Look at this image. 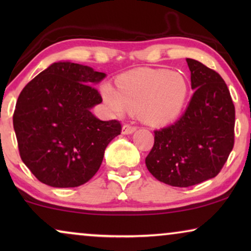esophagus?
I'll list each match as a JSON object with an SVG mask.
<instances>
[{
	"mask_svg": "<svg viewBox=\"0 0 251 251\" xmlns=\"http://www.w3.org/2000/svg\"><path fill=\"white\" fill-rule=\"evenodd\" d=\"M137 130L136 126H131V125H125L122 126V133L123 135H130V133L135 132Z\"/></svg>",
	"mask_w": 251,
	"mask_h": 251,
	"instance_id": "34e87169",
	"label": "esophagus"
}]
</instances>
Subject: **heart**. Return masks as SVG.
Wrapping results in <instances>:
<instances>
[{
	"instance_id": "b5f03b06",
	"label": "heart",
	"mask_w": 251,
	"mask_h": 251,
	"mask_svg": "<svg viewBox=\"0 0 251 251\" xmlns=\"http://www.w3.org/2000/svg\"><path fill=\"white\" fill-rule=\"evenodd\" d=\"M118 88L100 85L101 96L115 115L139 111L144 121L164 125L183 111L188 95L186 77L164 68H139L120 75Z\"/></svg>"
}]
</instances>
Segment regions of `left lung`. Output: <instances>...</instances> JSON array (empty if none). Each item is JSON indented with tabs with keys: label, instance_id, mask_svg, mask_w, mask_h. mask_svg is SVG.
<instances>
[{
	"label": "left lung",
	"instance_id": "obj_1",
	"mask_svg": "<svg viewBox=\"0 0 251 251\" xmlns=\"http://www.w3.org/2000/svg\"><path fill=\"white\" fill-rule=\"evenodd\" d=\"M194 94L174 125L154 131L146 167L157 180L188 187L221 173L234 146L235 108L217 72L186 59Z\"/></svg>",
	"mask_w": 251,
	"mask_h": 251
}]
</instances>
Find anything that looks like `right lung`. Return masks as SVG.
I'll list each match as a JSON object with an SVG mask.
<instances>
[{"label": "right lung", "instance_id": "right-lung-1", "mask_svg": "<svg viewBox=\"0 0 251 251\" xmlns=\"http://www.w3.org/2000/svg\"><path fill=\"white\" fill-rule=\"evenodd\" d=\"M106 75L80 64L54 63L20 92L13 112L19 154L41 183L76 187L91 179L106 146L121 133L118 120L90 112L102 98L92 85Z\"/></svg>", "mask_w": 251, "mask_h": 251}]
</instances>
